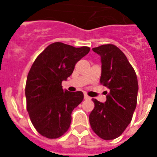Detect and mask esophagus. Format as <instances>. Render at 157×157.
Masks as SVG:
<instances>
[{"instance_id":"obj_1","label":"esophagus","mask_w":157,"mask_h":157,"mask_svg":"<svg viewBox=\"0 0 157 157\" xmlns=\"http://www.w3.org/2000/svg\"><path fill=\"white\" fill-rule=\"evenodd\" d=\"M84 98H85V99H86V100H89V99H90V97H89L88 95H87V94H85V95H84Z\"/></svg>"}]
</instances>
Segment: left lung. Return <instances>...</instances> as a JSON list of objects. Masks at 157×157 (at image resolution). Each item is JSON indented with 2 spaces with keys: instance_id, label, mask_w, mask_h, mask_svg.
Masks as SVG:
<instances>
[{
  "instance_id": "1",
  "label": "left lung",
  "mask_w": 157,
  "mask_h": 157,
  "mask_svg": "<svg viewBox=\"0 0 157 157\" xmlns=\"http://www.w3.org/2000/svg\"><path fill=\"white\" fill-rule=\"evenodd\" d=\"M101 57L100 83L109 90L107 100L92 98L94 108L90 114L93 131L104 140L117 139L129 125L137 104L138 79L126 56L112 44L92 49Z\"/></svg>"
}]
</instances>
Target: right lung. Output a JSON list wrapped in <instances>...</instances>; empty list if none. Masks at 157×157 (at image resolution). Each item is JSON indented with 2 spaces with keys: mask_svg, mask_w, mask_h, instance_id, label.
<instances>
[{
  "mask_svg": "<svg viewBox=\"0 0 157 157\" xmlns=\"http://www.w3.org/2000/svg\"><path fill=\"white\" fill-rule=\"evenodd\" d=\"M90 50L55 42L33 63L26 82L27 110L33 126L42 136L57 139L69 129L71 112L82 102L84 94L63 90L62 81L71 76L76 63Z\"/></svg>",
  "mask_w": 157,
  "mask_h": 157,
  "instance_id": "add662e5",
  "label": "right lung"
}]
</instances>
